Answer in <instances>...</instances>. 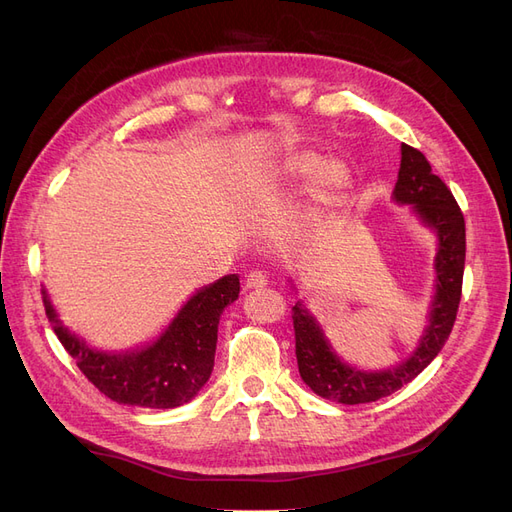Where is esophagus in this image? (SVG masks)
<instances>
[{
  "label": "esophagus",
  "instance_id": "esophagus-1",
  "mask_svg": "<svg viewBox=\"0 0 512 512\" xmlns=\"http://www.w3.org/2000/svg\"><path fill=\"white\" fill-rule=\"evenodd\" d=\"M267 286V275L262 271H250L245 275V288L247 290H258Z\"/></svg>",
  "mask_w": 512,
  "mask_h": 512
}]
</instances>
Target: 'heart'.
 <instances>
[{
    "instance_id": "obj_1",
    "label": "heart",
    "mask_w": 512,
    "mask_h": 512,
    "mask_svg": "<svg viewBox=\"0 0 512 512\" xmlns=\"http://www.w3.org/2000/svg\"><path fill=\"white\" fill-rule=\"evenodd\" d=\"M273 175L284 183H307L318 205H331L352 185V170L339 158L324 160L314 149L288 151L273 164Z\"/></svg>"
}]
</instances>
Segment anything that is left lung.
Segmentation results:
<instances>
[{"mask_svg": "<svg viewBox=\"0 0 512 512\" xmlns=\"http://www.w3.org/2000/svg\"><path fill=\"white\" fill-rule=\"evenodd\" d=\"M393 203L410 207L418 224L436 237V258H433L436 275H433V294L425 327L406 359L384 369L354 367L337 354L322 324L303 299L292 307L299 374L316 395L337 404H369L393 395L401 386L412 382L444 348L457 318L463 265H466V222L446 183L433 175L427 158L410 145H401ZM288 284L297 292L292 277Z\"/></svg>", "mask_w": 512, "mask_h": 512, "instance_id": "1", "label": "left lung"}]
</instances>
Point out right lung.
<instances>
[{"label": "right lung", "mask_w": 512, "mask_h": 512, "mask_svg": "<svg viewBox=\"0 0 512 512\" xmlns=\"http://www.w3.org/2000/svg\"><path fill=\"white\" fill-rule=\"evenodd\" d=\"M237 299L239 275H224L198 288L151 342L128 350H102L66 327L42 286L53 331L87 380L117 404L156 410L179 408L205 389L213 371L220 316Z\"/></svg>", "instance_id": "right-lung-1"}]
</instances>
